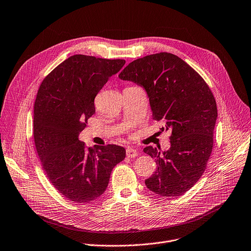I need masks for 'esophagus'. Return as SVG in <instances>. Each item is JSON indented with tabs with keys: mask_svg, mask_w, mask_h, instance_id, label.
Masks as SVG:
<instances>
[{
	"mask_svg": "<svg viewBox=\"0 0 251 251\" xmlns=\"http://www.w3.org/2000/svg\"><path fill=\"white\" fill-rule=\"evenodd\" d=\"M138 154H139V152L137 150H135L133 148H129V147L126 149V155L128 157H136V156H138Z\"/></svg>",
	"mask_w": 251,
	"mask_h": 251,
	"instance_id": "1",
	"label": "esophagus"
}]
</instances>
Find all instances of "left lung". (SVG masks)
Returning <instances> with one entry per match:
<instances>
[{"instance_id":"left-lung-1","label":"left lung","mask_w":251,"mask_h":251,"mask_svg":"<svg viewBox=\"0 0 251 251\" xmlns=\"http://www.w3.org/2000/svg\"><path fill=\"white\" fill-rule=\"evenodd\" d=\"M119 77L143 87L152 118L172 130L168 151L144 149L156 162L147 187L163 197L184 194L202 176L212 152L218 111L211 90L187 63L166 52L131 62Z\"/></svg>"}]
</instances>
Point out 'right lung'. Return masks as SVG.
<instances>
[{"label": "right lung", "instance_id": "right-lung-1", "mask_svg": "<svg viewBox=\"0 0 251 251\" xmlns=\"http://www.w3.org/2000/svg\"><path fill=\"white\" fill-rule=\"evenodd\" d=\"M122 59L74 55L41 82L34 102L33 137L42 169L68 200L89 203L104 193L114 166L126 156L116 145L85 146L78 140L96 113L95 99Z\"/></svg>", "mask_w": 251, "mask_h": 251}]
</instances>
